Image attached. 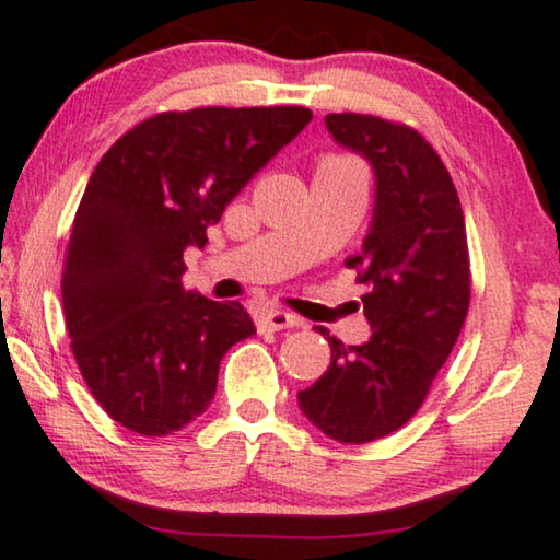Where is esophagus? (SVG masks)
<instances>
[{
	"instance_id": "obj_1",
	"label": "esophagus",
	"mask_w": 560,
	"mask_h": 560,
	"mask_svg": "<svg viewBox=\"0 0 560 560\" xmlns=\"http://www.w3.org/2000/svg\"><path fill=\"white\" fill-rule=\"evenodd\" d=\"M302 319H296L294 314L289 312H266L261 319H258V329L261 332H279V329H289V327H299Z\"/></svg>"
}]
</instances>
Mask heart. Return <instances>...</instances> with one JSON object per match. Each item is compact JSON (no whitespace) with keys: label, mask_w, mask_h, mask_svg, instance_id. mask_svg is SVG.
Here are the masks:
<instances>
[{"label":"heart","mask_w":560,"mask_h":560,"mask_svg":"<svg viewBox=\"0 0 560 560\" xmlns=\"http://www.w3.org/2000/svg\"><path fill=\"white\" fill-rule=\"evenodd\" d=\"M340 160H342V156H325L322 162H340Z\"/></svg>","instance_id":"1"}]
</instances>
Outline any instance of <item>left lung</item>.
<instances>
[{"instance_id": "obj_1", "label": "left lung", "mask_w": 560, "mask_h": 560, "mask_svg": "<svg viewBox=\"0 0 560 560\" xmlns=\"http://www.w3.org/2000/svg\"><path fill=\"white\" fill-rule=\"evenodd\" d=\"M340 144L375 170V212L358 269L365 345L329 340L332 362L299 406L322 434L368 444L398 431L427 400L469 310L467 228L452 175L413 126L370 114H327Z\"/></svg>"}]
</instances>
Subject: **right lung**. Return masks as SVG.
Masks as SVG:
<instances>
[{
  "label": "right lung",
  "mask_w": 560,
  "mask_h": 560,
  "mask_svg": "<svg viewBox=\"0 0 560 560\" xmlns=\"http://www.w3.org/2000/svg\"><path fill=\"white\" fill-rule=\"evenodd\" d=\"M310 121L304 106L164 112L101 156L60 289L78 370L124 429H185L215 396L225 352L256 332L238 302L183 289V254L208 243L225 205Z\"/></svg>",
  "instance_id": "add662e5"
}]
</instances>
